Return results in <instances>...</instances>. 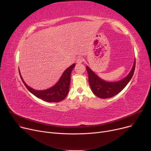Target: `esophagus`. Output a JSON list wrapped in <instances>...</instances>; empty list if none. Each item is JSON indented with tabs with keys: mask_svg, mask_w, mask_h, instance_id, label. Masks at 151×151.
<instances>
[{
	"mask_svg": "<svg viewBox=\"0 0 151 151\" xmlns=\"http://www.w3.org/2000/svg\"><path fill=\"white\" fill-rule=\"evenodd\" d=\"M83 60H84V59H83V58H78L77 59H76V63H82L83 62Z\"/></svg>",
	"mask_w": 151,
	"mask_h": 151,
	"instance_id": "34e87169",
	"label": "esophagus"
}]
</instances>
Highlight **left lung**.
Here are the masks:
<instances>
[{
    "mask_svg": "<svg viewBox=\"0 0 151 151\" xmlns=\"http://www.w3.org/2000/svg\"><path fill=\"white\" fill-rule=\"evenodd\" d=\"M135 60L129 74L123 80L116 82H108L100 78L93 71L87 66L89 83L93 93L99 98L108 99L115 96L119 93L129 83L132 78L135 69Z\"/></svg>",
    "mask_w": 151,
    "mask_h": 151,
    "instance_id": "8db88e82",
    "label": "left lung"
}]
</instances>
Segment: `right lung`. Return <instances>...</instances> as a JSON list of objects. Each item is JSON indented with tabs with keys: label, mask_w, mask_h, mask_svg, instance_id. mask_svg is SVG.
<instances>
[{
	"label": "right lung",
	"mask_w": 151,
	"mask_h": 151,
	"mask_svg": "<svg viewBox=\"0 0 151 151\" xmlns=\"http://www.w3.org/2000/svg\"><path fill=\"white\" fill-rule=\"evenodd\" d=\"M75 66V64L73 63V64L67 68L64 71V72L63 73L59 81L54 86L51 87L50 89L42 91L35 90L27 86L22 80V78L19 71V72L21 80L24 84L25 85L27 89L32 93L34 94L35 96L47 102H59L65 99L68 93L69 87L70 84L71 73Z\"/></svg>",
	"instance_id": "1"
}]
</instances>
